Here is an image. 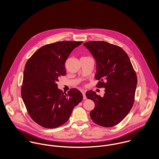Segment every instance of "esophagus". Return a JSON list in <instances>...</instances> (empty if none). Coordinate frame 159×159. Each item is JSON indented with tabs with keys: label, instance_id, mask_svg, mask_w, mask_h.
Wrapping results in <instances>:
<instances>
[{
	"label": "esophagus",
	"instance_id": "obj_1",
	"mask_svg": "<svg viewBox=\"0 0 159 159\" xmlns=\"http://www.w3.org/2000/svg\"><path fill=\"white\" fill-rule=\"evenodd\" d=\"M82 93H83V99H84V100H86V99H87V98H86V93H85V92H84V91H83V92H82Z\"/></svg>",
	"mask_w": 159,
	"mask_h": 159
}]
</instances>
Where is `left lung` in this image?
<instances>
[{
    "instance_id": "8db88e82",
    "label": "left lung",
    "mask_w": 159,
    "mask_h": 159,
    "mask_svg": "<svg viewBox=\"0 0 159 159\" xmlns=\"http://www.w3.org/2000/svg\"><path fill=\"white\" fill-rule=\"evenodd\" d=\"M84 45L96 61L95 78L99 80L97 87L105 89L103 97L92 91L86 93L95 103L90 113L91 119L100 126L113 127L120 122L133 107L136 73L127 54L120 47L103 41H91Z\"/></svg>"
}]
</instances>
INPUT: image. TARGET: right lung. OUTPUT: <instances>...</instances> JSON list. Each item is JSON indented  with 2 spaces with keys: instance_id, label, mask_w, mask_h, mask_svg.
Masks as SVG:
<instances>
[{
  "instance_id": "add662e5",
  "label": "right lung",
  "mask_w": 159,
  "mask_h": 159,
  "mask_svg": "<svg viewBox=\"0 0 159 159\" xmlns=\"http://www.w3.org/2000/svg\"><path fill=\"white\" fill-rule=\"evenodd\" d=\"M83 42L62 41L39 48L25 64L21 96L30 117L39 125L54 129L65 124L82 93L72 88L67 93L59 89V78L66 75V61Z\"/></svg>"
}]
</instances>
